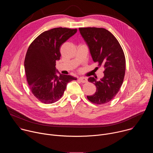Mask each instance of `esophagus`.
Wrapping results in <instances>:
<instances>
[{"instance_id": "obj_1", "label": "esophagus", "mask_w": 153, "mask_h": 153, "mask_svg": "<svg viewBox=\"0 0 153 153\" xmlns=\"http://www.w3.org/2000/svg\"><path fill=\"white\" fill-rule=\"evenodd\" d=\"M79 80L82 82V83H86L87 82V79L84 77H80L79 78Z\"/></svg>"}]
</instances>
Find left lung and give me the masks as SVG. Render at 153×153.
I'll return each instance as SVG.
<instances>
[{"label": "left lung", "instance_id": "8db88e82", "mask_svg": "<svg viewBox=\"0 0 153 153\" xmlns=\"http://www.w3.org/2000/svg\"><path fill=\"white\" fill-rule=\"evenodd\" d=\"M79 31L93 61L104 68V76L100 80L88 79L96 86V91L87 98L96 105L106 103L116 96L123 83L126 68L123 51L117 39L105 28H79Z\"/></svg>", "mask_w": 153, "mask_h": 153}]
</instances>
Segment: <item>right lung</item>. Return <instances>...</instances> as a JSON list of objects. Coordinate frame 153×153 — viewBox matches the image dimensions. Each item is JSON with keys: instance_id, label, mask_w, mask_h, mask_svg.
<instances>
[{"instance_id": "1", "label": "right lung", "mask_w": 153, "mask_h": 153, "mask_svg": "<svg viewBox=\"0 0 153 153\" xmlns=\"http://www.w3.org/2000/svg\"><path fill=\"white\" fill-rule=\"evenodd\" d=\"M76 32L77 29L53 28L40 34L28 47L24 61L27 82L33 95L43 103L59 100L67 83L76 80L70 75L57 76L55 67L61 56L60 47Z\"/></svg>"}]
</instances>
